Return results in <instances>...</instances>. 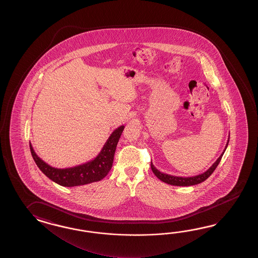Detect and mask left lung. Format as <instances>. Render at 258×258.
I'll return each mask as SVG.
<instances>
[{
    "mask_svg": "<svg viewBox=\"0 0 258 258\" xmlns=\"http://www.w3.org/2000/svg\"><path fill=\"white\" fill-rule=\"evenodd\" d=\"M229 141H230V136H229V139H228V142L226 144L224 150H223L222 154L219 156V159L215 161L213 165L209 168V170H206L204 173H201V174L192 176V177H180V176L169 175V174H166V173L159 171L154 166L152 161H151V170L153 171L154 174L157 176L160 181H164V182L168 183V184H170V185H174V186H190V185L198 184V183H200L202 181H206L209 176L213 173V171L216 170L217 166L219 165V162H220V159H221L223 154H224L226 148L228 147Z\"/></svg>",
    "mask_w": 258,
    "mask_h": 258,
    "instance_id": "left-lung-1",
    "label": "left lung"
}]
</instances>
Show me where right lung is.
I'll list each match as a JSON object with an SVG mask.
<instances>
[{
	"mask_svg": "<svg viewBox=\"0 0 258 258\" xmlns=\"http://www.w3.org/2000/svg\"><path fill=\"white\" fill-rule=\"evenodd\" d=\"M123 129L124 125H121L111 133L103 148L95 159L70 168L59 169L49 166L36 154L30 142L29 147L31 155L39 170L51 181L61 186H80L100 181L109 173L113 163L116 147Z\"/></svg>",
	"mask_w": 258,
	"mask_h": 258,
	"instance_id": "add662e5",
	"label": "right lung"
}]
</instances>
